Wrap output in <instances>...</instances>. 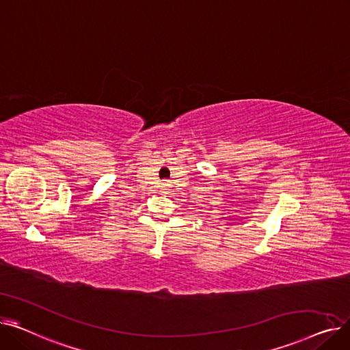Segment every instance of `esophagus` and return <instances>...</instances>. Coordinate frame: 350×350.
<instances>
[{
  "instance_id": "34e87169",
  "label": "esophagus",
  "mask_w": 350,
  "mask_h": 350,
  "mask_svg": "<svg viewBox=\"0 0 350 350\" xmlns=\"http://www.w3.org/2000/svg\"><path fill=\"white\" fill-rule=\"evenodd\" d=\"M161 187H163L164 190L167 189V187H169V181H167V180H164V181H163V185H161Z\"/></svg>"
}]
</instances>
